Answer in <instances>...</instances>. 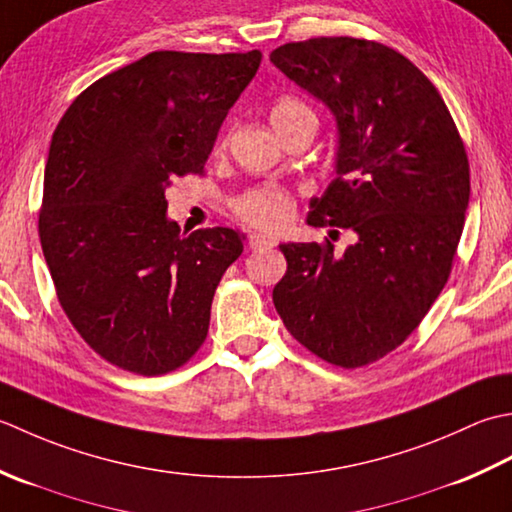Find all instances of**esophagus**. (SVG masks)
I'll return each mask as SVG.
<instances>
[{
	"label": "esophagus",
	"instance_id": "esophagus-1",
	"mask_svg": "<svg viewBox=\"0 0 512 512\" xmlns=\"http://www.w3.org/2000/svg\"><path fill=\"white\" fill-rule=\"evenodd\" d=\"M249 249H254V252H258V249H269L274 247L276 241L271 236H265V234H249V241H247Z\"/></svg>",
	"mask_w": 512,
	"mask_h": 512
}]
</instances>
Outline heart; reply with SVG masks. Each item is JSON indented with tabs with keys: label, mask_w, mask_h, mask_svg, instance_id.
Masks as SVG:
<instances>
[{
	"label": "heart",
	"mask_w": 512,
	"mask_h": 512,
	"mask_svg": "<svg viewBox=\"0 0 512 512\" xmlns=\"http://www.w3.org/2000/svg\"><path fill=\"white\" fill-rule=\"evenodd\" d=\"M311 108L305 101L296 97H278L271 103L269 117L276 125L278 132L287 130L302 117H309ZM234 214L238 221H243L249 227L265 229V232H280L285 229L294 216V198L276 185H258L241 194L234 201Z\"/></svg>",
	"instance_id": "1"
}]
</instances>
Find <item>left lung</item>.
Masks as SVG:
<instances>
[{"label":"left lung","instance_id":"left-lung-1","mask_svg":"<svg viewBox=\"0 0 512 512\" xmlns=\"http://www.w3.org/2000/svg\"><path fill=\"white\" fill-rule=\"evenodd\" d=\"M271 64L338 121L336 179L309 225L358 243H285L274 305L287 331L329 364L358 369L398 349L440 296L464 229L471 168L444 99L424 72L378 41H291Z\"/></svg>","mask_w":512,"mask_h":512}]
</instances>
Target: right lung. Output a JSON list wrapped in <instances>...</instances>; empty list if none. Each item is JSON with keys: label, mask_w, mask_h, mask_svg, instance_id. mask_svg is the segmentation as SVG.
I'll return each instance as SVG.
<instances>
[{"label": "right lung", "mask_w": 512, "mask_h": 512, "mask_svg": "<svg viewBox=\"0 0 512 512\" xmlns=\"http://www.w3.org/2000/svg\"><path fill=\"white\" fill-rule=\"evenodd\" d=\"M260 59V50L150 52L83 90L52 134L41 249L72 327L114 367L170 373L207 338L214 291L243 236L181 234L165 216V190L203 174Z\"/></svg>", "instance_id": "1"}]
</instances>
